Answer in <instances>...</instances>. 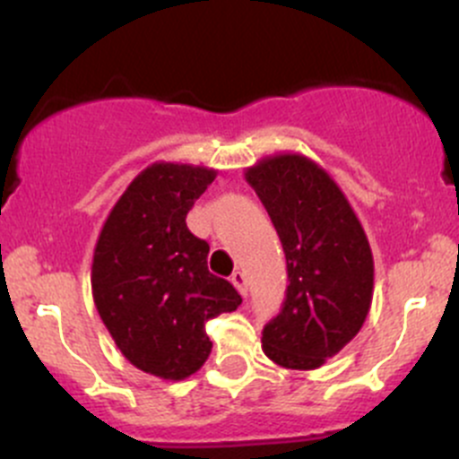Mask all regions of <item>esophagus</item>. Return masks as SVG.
<instances>
[{"label":"esophagus","instance_id":"esophagus-1","mask_svg":"<svg viewBox=\"0 0 459 459\" xmlns=\"http://www.w3.org/2000/svg\"><path fill=\"white\" fill-rule=\"evenodd\" d=\"M230 281H233V286H235V289L239 290V295H244V298H247V293H248L247 275H244L242 271H235L233 275H230Z\"/></svg>","mask_w":459,"mask_h":459}]
</instances>
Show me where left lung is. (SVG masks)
Wrapping results in <instances>:
<instances>
[{
	"label": "left lung",
	"mask_w": 459,
	"mask_h": 459,
	"mask_svg": "<svg viewBox=\"0 0 459 459\" xmlns=\"http://www.w3.org/2000/svg\"><path fill=\"white\" fill-rule=\"evenodd\" d=\"M280 235L289 289L266 324L273 364L313 371L359 333L373 302V253L335 179L302 152H275L244 170Z\"/></svg>",
	"instance_id": "1"
}]
</instances>
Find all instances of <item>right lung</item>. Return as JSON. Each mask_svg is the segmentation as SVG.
<instances>
[{
	"label": "right lung",
	"mask_w": 459,
	"mask_h": 459,
	"mask_svg": "<svg viewBox=\"0 0 459 459\" xmlns=\"http://www.w3.org/2000/svg\"><path fill=\"white\" fill-rule=\"evenodd\" d=\"M215 175L182 161L146 166L110 208L92 253V299L110 337L133 367L169 382L208 359L206 319L242 304L230 281L208 271V244L186 226Z\"/></svg>",
	"instance_id": "1"
}]
</instances>
